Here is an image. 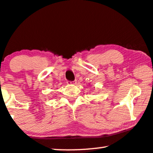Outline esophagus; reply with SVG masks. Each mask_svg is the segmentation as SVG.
Returning <instances> with one entry per match:
<instances>
[{
  "instance_id": "34e87169",
  "label": "esophagus",
  "mask_w": 153,
  "mask_h": 153,
  "mask_svg": "<svg viewBox=\"0 0 153 153\" xmlns=\"http://www.w3.org/2000/svg\"><path fill=\"white\" fill-rule=\"evenodd\" d=\"M67 83L68 84H76V81H74V82H69V81H67Z\"/></svg>"
}]
</instances>
